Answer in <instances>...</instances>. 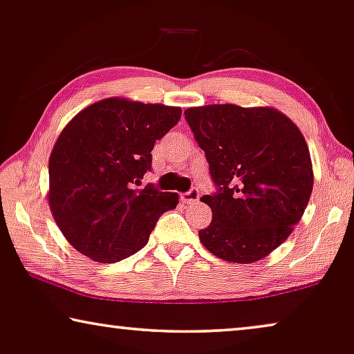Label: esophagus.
I'll use <instances>...</instances> for the list:
<instances>
[{
  "instance_id": "34e87169",
  "label": "esophagus",
  "mask_w": 354,
  "mask_h": 354,
  "mask_svg": "<svg viewBox=\"0 0 354 354\" xmlns=\"http://www.w3.org/2000/svg\"><path fill=\"white\" fill-rule=\"evenodd\" d=\"M198 198H200V192H198V189H197V187H192L191 191H187V192L181 194V200H183L184 203H187V205L195 203V202H197Z\"/></svg>"
}]
</instances>
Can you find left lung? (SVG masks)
<instances>
[{
    "label": "left lung",
    "instance_id": "1",
    "mask_svg": "<svg viewBox=\"0 0 354 354\" xmlns=\"http://www.w3.org/2000/svg\"><path fill=\"white\" fill-rule=\"evenodd\" d=\"M184 115L216 186L202 197L213 219L198 230L200 241L224 261L262 259L291 235L312 195L304 135L273 108L208 104Z\"/></svg>",
    "mask_w": 354,
    "mask_h": 354
}]
</instances>
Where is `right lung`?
<instances>
[{
  "label": "right lung",
  "mask_w": 354,
  "mask_h": 354,
  "mask_svg": "<svg viewBox=\"0 0 354 354\" xmlns=\"http://www.w3.org/2000/svg\"><path fill=\"white\" fill-rule=\"evenodd\" d=\"M181 108L108 98L82 109L49 159V205L65 239L84 256L113 263L143 248L176 192L136 189L151 170L157 140Z\"/></svg>",
  "instance_id": "obj_1"
}]
</instances>
